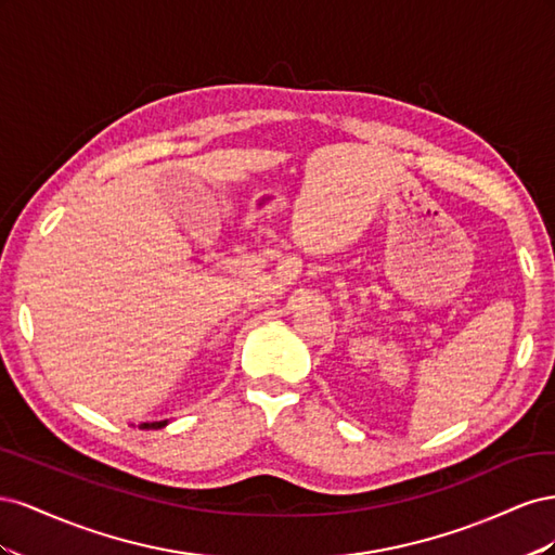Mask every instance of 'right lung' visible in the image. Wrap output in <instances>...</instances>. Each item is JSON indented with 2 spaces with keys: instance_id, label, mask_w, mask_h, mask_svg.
Here are the masks:
<instances>
[{
  "instance_id": "add662e5",
  "label": "right lung",
  "mask_w": 555,
  "mask_h": 555,
  "mask_svg": "<svg viewBox=\"0 0 555 555\" xmlns=\"http://www.w3.org/2000/svg\"><path fill=\"white\" fill-rule=\"evenodd\" d=\"M166 424H169V422H166V418H164V422H150V424H141V428H145V430H150V428L157 430V428H164Z\"/></svg>"
}]
</instances>
